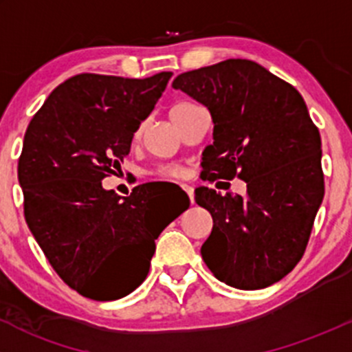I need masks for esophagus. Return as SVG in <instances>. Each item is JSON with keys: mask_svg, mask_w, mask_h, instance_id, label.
<instances>
[{"mask_svg": "<svg viewBox=\"0 0 352 352\" xmlns=\"http://www.w3.org/2000/svg\"><path fill=\"white\" fill-rule=\"evenodd\" d=\"M182 189L186 190V192H187V196L190 197V202H192V204H194V189H192V187H190V186H187V184H184V186H182Z\"/></svg>", "mask_w": 352, "mask_h": 352, "instance_id": "obj_1", "label": "esophagus"}]
</instances>
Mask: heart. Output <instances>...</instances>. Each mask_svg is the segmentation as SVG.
Returning <instances> with one entry per match:
<instances>
[{
    "instance_id": "1",
    "label": "heart",
    "mask_w": 352,
    "mask_h": 352,
    "mask_svg": "<svg viewBox=\"0 0 352 352\" xmlns=\"http://www.w3.org/2000/svg\"><path fill=\"white\" fill-rule=\"evenodd\" d=\"M179 105H184V104H179ZM156 175L163 177V179H179V177H182V170L177 168V166H160V168L156 170Z\"/></svg>"
}]
</instances>
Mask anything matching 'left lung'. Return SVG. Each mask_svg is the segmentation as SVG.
Segmentation results:
<instances>
[{
  "instance_id": "left-lung-1",
  "label": "left lung",
  "mask_w": 352,
  "mask_h": 352,
  "mask_svg": "<svg viewBox=\"0 0 352 352\" xmlns=\"http://www.w3.org/2000/svg\"><path fill=\"white\" fill-rule=\"evenodd\" d=\"M172 87L206 105L214 122L202 180L247 182L245 196L196 190L212 216L206 265L239 289L274 285L303 257L325 192L320 133L303 97L248 59L187 71Z\"/></svg>"
}]
</instances>
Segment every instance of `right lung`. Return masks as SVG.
I'll list each match as a JSON object with an SVG mask.
<instances>
[{
  "label": "right lung",
  "mask_w": 352,
  "mask_h": 352,
  "mask_svg": "<svg viewBox=\"0 0 352 352\" xmlns=\"http://www.w3.org/2000/svg\"><path fill=\"white\" fill-rule=\"evenodd\" d=\"M170 78V71L143 80L71 76L25 133L19 160L25 221L59 278L90 300L133 293L150 271L155 240L189 208L158 211L144 184L126 197L102 187L129 155Z\"/></svg>",
  "instance_id": "1"
}]
</instances>
